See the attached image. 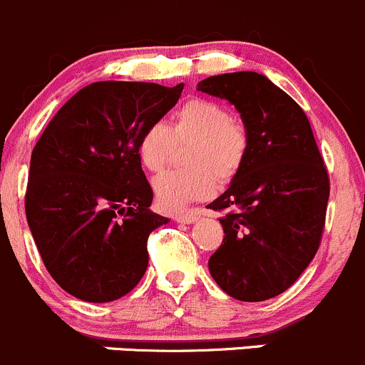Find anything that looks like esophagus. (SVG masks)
<instances>
[{
  "label": "esophagus",
  "mask_w": 365,
  "mask_h": 365,
  "mask_svg": "<svg viewBox=\"0 0 365 365\" xmlns=\"http://www.w3.org/2000/svg\"><path fill=\"white\" fill-rule=\"evenodd\" d=\"M200 217V214L197 212V210H191V212H181V214H175L174 220L178 221V223H195V221Z\"/></svg>",
  "instance_id": "esophagus-1"
}]
</instances>
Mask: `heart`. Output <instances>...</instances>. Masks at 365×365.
<instances>
[{
    "label": "heart",
    "mask_w": 365,
    "mask_h": 365,
    "mask_svg": "<svg viewBox=\"0 0 365 365\" xmlns=\"http://www.w3.org/2000/svg\"><path fill=\"white\" fill-rule=\"evenodd\" d=\"M193 140L187 163L191 168L168 170L153 181L158 205L181 210L191 202L216 193L217 179L232 181L250 153V128L217 101L191 98L179 107L174 125L155 121L138 137L137 155L144 168L160 172L174 155L175 142Z\"/></svg>",
    "instance_id": "1"
}]
</instances>
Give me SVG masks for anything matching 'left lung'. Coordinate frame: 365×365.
Listing matches in <instances>:
<instances>
[{"label": "left lung", "instance_id": "1", "mask_svg": "<svg viewBox=\"0 0 365 365\" xmlns=\"http://www.w3.org/2000/svg\"><path fill=\"white\" fill-rule=\"evenodd\" d=\"M198 91L235 105L251 135L230 187L207 205L225 210L223 244L209 270L234 299H272L299 279L320 247L329 172L307 115L265 75H212L198 82Z\"/></svg>", "mask_w": 365, "mask_h": 365}]
</instances>
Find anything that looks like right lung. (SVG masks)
I'll use <instances>...</instances> for the list:
<instances>
[{"instance_id":"obj_1","label":"right lung","mask_w":365,"mask_h":365,"mask_svg":"<svg viewBox=\"0 0 365 365\" xmlns=\"http://www.w3.org/2000/svg\"><path fill=\"white\" fill-rule=\"evenodd\" d=\"M153 82H93L58 110L31 153L26 217L52 279L86 302L130 294L148 269V239L168 217L137 155L144 128L181 96Z\"/></svg>"}]
</instances>
